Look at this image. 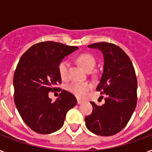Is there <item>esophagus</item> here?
<instances>
[{"label":"esophagus","mask_w":152,"mask_h":152,"mask_svg":"<svg viewBox=\"0 0 152 152\" xmlns=\"http://www.w3.org/2000/svg\"><path fill=\"white\" fill-rule=\"evenodd\" d=\"M83 101H82L81 99H77V103H78L79 105H80V104H81V103H83Z\"/></svg>","instance_id":"obj_1"}]
</instances>
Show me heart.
<instances>
[{
  "mask_svg": "<svg viewBox=\"0 0 152 152\" xmlns=\"http://www.w3.org/2000/svg\"><path fill=\"white\" fill-rule=\"evenodd\" d=\"M76 61L83 68V70L88 72L92 71L96 64L95 57L90 53H82L76 57ZM69 65V62L66 61H62L58 64V72L62 80H65L68 77ZM91 88L92 86L88 82H72L66 86L67 91L80 98L83 97Z\"/></svg>",
  "mask_w": 152,
  "mask_h": 152,
  "instance_id": "b5f03b06",
  "label": "heart"
}]
</instances>
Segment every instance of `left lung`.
I'll use <instances>...</instances> for the list:
<instances>
[{
	"label": "left lung",
	"mask_w": 152,
	"mask_h": 152,
	"mask_svg": "<svg viewBox=\"0 0 152 152\" xmlns=\"http://www.w3.org/2000/svg\"><path fill=\"white\" fill-rule=\"evenodd\" d=\"M88 48L99 50L104 58L103 72L96 90L105 95V103L94 102L91 114L85 118L91 132L109 137L118 133L127 125L137 102V80L134 67L125 52L109 42H97Z\"/></svg>",
	"instance_id": "obj_1"
}]
</instances>
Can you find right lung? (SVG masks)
I'll return each instance as SVG.
<instances>
[{"instance_id":"obj_1","label":"right lung","mask_w":152,"mask_h":152,"mask_svg":"<svg viewBox=\"0 0 152 152\" xmlns=\"http://www.w3.org/2000/svg\"><path fill=\"white\" fill-rule=\"evenodd\" d=\"M78 47L55 42L34 44L22 55L14 77V101L25 124L40 134L56 132L64 125L67 112L77 103L76 97L62 90L54 102L49 92L59 90L58 64Z\"/></svg>"}]
</instances>
